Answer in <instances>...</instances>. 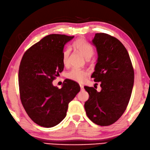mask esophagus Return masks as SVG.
Listing matches in <instances>:
<instances>
[{
	"label": "esophagus",
	"mask_w": 150,
	"mask_h": 150,
	"mask_svg": "<svg viewBox=\"0 0 150 150\" xmlns=\"http://www.w3.org/2000/svg\"><path fill=\"white\" fill-rule=\"evenodd\" d=\"M80 89H81V91H83V90L84 89V87H83V85H80Z\"/></svg>",
	"instance_id": "1"
}]
</instances>
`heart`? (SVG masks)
<instances>
[{
	"label": "heart",
	"instance_id": "heart-1",
	"mask_svg": "<svg viewBox=\"0 0 150 150\" xmlns=\"http://www.w3.org/2000/svg\"><path fill=\"white\" fill-rule=\"evenodd\" d=\"M75 48L80 52L86 59H89L94 54V49L89 44L84 40L83 38H79L74 43ZM70 53L69 49L64 50L63 53V63L67 66L69 63V59ZM88 72L83 70L72 69L67 73V77L72 81L78 83H82L85 81Z\"/></svg>",
	"mask_w": 150,
	"mask_h": 150
}]
</instances>
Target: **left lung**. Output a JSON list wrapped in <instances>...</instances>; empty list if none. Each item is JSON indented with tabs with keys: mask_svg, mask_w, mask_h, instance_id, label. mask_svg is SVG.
Instances as JSON below:
<instances>
[{
	"mask_svg": "<svg viewBox=\"0 0 150 150\" xmlns=\"http://www.w3.org/2000/svg\"><path fill=\"white\" fill-rule=\"evenodd\" d=\"M92 43L97 48V63L91 75L100 82L101 91L85 86L89 99L84 104L87 117L100 126L117 121L127 107L134 84V69L123 44L106 33L95 34Z\"/></svg>",
	"mask_w": 150,
	"mask_h": 150,
	"instance_id": "8db88e82",
	"label": "left lung"
}]
</instances>
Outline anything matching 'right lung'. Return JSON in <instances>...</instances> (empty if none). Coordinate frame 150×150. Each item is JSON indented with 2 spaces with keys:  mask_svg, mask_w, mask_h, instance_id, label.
<instances>
[{
  "mask_svg": "<svg viewBox=\"0 0 150 150\" xmlns=\"http://www.w3.org/2000/svg\"><path fill=\"white\" fill-rule=\"evenodd\" d=\"M73 38L47 35L29 47L21 61L18 81L21 103L30 119L44 127H52L62 121L69 103L80 91L79 84L69 79L61 89L52 84L64 69V45Z\"/></svg>",
  "mask_w": 150,
  "mask_h": 150,
  "instance_id": "right-lung-1",
  "label": "right lung"
}]
</instances>
